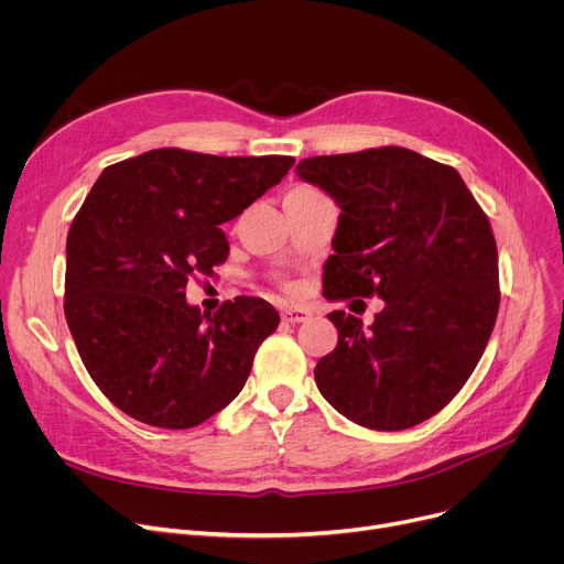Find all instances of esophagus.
I'll list each match as a JSON object with an SVG mask.
<instances>
[{"label":"esophagus","mask_w":564,"mask_h":564,"mask_svg":"<svg viewBox=\"0 0 564 564\" xmlns=\"http://www.w3.org/2000/svg\"><path fill=\"white\" fill-rule=\"evenodd\" d=\"M281 317L285 319V322H290V324H300V322H306L308 317H311V313L306 311V308H283V313H281Z\"/></svg>","instance_id":"1"}]
</instances>
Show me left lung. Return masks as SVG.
<instances>
[{
  "label": "left lung",
  "instance_id": "8db88e82",
  "mask_svg": "<svg viewBox=\"0 0 564 564\" xmlns=\"http://www.w3.org/2000/svg\"><path fill=\"white\" fill-rule=\"evenodd\" d=\"M302 181L340 205L324 297H381L364 329L329 313L338 345L315 383L357 425L398 432L446 406L476 370L494 332L500 290L487 215L462 175L409 148L306 158Z\"/></svg>",
  "mask_w": 564,
  "mask_h": 564
}]
</instances>
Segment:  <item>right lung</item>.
I'll return each mask as SVG.
<instances>
[{"label":"right lung","instance_id":"1","mask_svg":"<svg viewBox=\"0 0 564 564\" xmlns=\"http://www.w3.org/2000/svg\"><path fill=\"white\" fill-rule=\"evenodd\" d=\"M294 158L158 148L102 171L66 242V322L98 389L128 416L200 425L242 391L279 313L260 297L189 306V276L228 258L221 224L281 183Z\"/></svg>","mask_w":564,"mask_h":564}]
</instances>
